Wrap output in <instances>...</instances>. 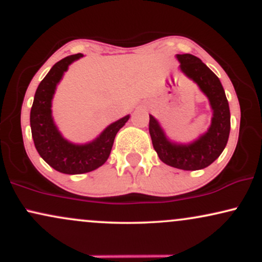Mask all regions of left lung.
Segmentation results:
<instances>
[{"mask_svg": "<svg viewBox=\"0 0 262 262\" xmlns=\"http://www.w3.org/2000/svg\"><path fill=\"white\" fill-rule=\"evenodd\" d=\"M180 69L186 76L193 80L200 90L208 97L213 117L208 130L189 144H179L169 140L152 116L149 121V133L152 146L159 158L166 165L186 171H196L209 166L223 152L230 132L229 103L223 86L217 75L197 56L177 54Z\"/></svg>", "mask_w": 262, "mask_h": 262, "instance_id": "8db88e82", "label": "left lung"}]
</instances>
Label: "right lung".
<instances>
[{"label": "right lung", "instance_id": "add662e5", "mask_svg": "<svg viewBox=\"0 0 262 262\" xmlns=\"http://www.w3.org/2000/svg\"><path fill=\"white\" fill-rule=\"evenodd\" d=\"M82 56V54L66 56L50 69L39 83L31 110V129L35 149L48 165L68 175L90 172L102 166L111 154L116 134L130 117L128 114L110 124L100 137L87 144H73L60 134L52 116L54 93L69 65Z\"/></svg>", "mask_w": 262, "mask_h": 262}]
</instances>
